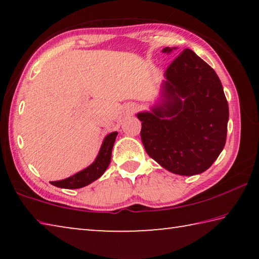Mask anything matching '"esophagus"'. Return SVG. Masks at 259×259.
<instances>
[{
	"label": "esophagus",
	"instance_id": "obj_1",
	"mask_svg": "<svg viewBox=\"0 0 259 259\" xmlns=\"http://www.w3.org/2000/svg\"><path fill=\"white\" fill-rule=\"evenodd\" d=\"M135 111H136V106L134 104L126 105L123 109V114H125V115H129V114H133Z\"/></svg>",
	"mask_w": 259,
	"mask_h": 259
}]
</instances>
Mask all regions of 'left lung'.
<instances>
[{"label": "left lung", "mask_w": 259, "mask_h": 259, "mask_svg": "<svg viewBox=\"0 0 259 259\" xmlns=\"http://www.w3.org/2000/svg\"><path fill=\"white\" fill-rule=\"evenodd\" d=\"M177 48H164L170 54ZM151 111L137 113L147 154L168 171L193 176L209 169L225 146L229 104L216 72L185 49L164 73Z\"/></svg>", "instance_id": "obj_1"}]
</instances>
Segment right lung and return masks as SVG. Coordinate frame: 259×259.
<instances>
[{"label":"right lung","instance_id":"1","mask_svg":"<svg viewBox=\"0 0 259 259\" xmlns=\"http://www.w3.org/2000/svg\"><path fill=\"white\" fill-rule=\"evenodd\" d=\"M117 136V131L108 134L106 137L104 138V142L100 147L99 153L96 160L85 169L81 170L73 176L61 179V181L57 182H50L52 185L60 187V188H68V190H75V188H81L87 185H89L95 181L102 176V175L106 171L107 166L111 163L112 157V148L115 143V138Z\"/></svg>","mask_w":259,"mask_h":259}]
</instances>
